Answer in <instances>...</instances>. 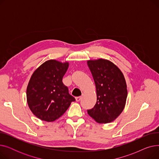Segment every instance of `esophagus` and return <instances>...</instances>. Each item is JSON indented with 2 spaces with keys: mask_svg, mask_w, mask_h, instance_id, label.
<instances>
[{
  "mask_svg": "<svg viewBox=\"0 0 159 159\" xmlns=\"http://www.w3.org/2000/svg\"><path fill=\"white\" fill-rule=\"evenodd\" d=\"M81 98H82V97H77L75 98V99H76V101H77V102L80 101V100H81Z\"/></svg>",
  "mask_w": 159,
  "mask_h": 159,
  "instance_id": "esophagus-1",
  "label": "esophagus"
}]
</instances>
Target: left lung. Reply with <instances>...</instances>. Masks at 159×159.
<instances>
[{"label":"left lung","instance_id":"1","mask_svg":"<svg viewBox=\"0 0 159 159\" xmlns=\"http://www.w3.org/2000/svg\"><path fill=\"white\" fill-rule=\"evenodd\" d=\"M87 62L97 91V102L88 113L98 123H110L118 117L126 104V80L118 67L110 61L100 58Z\"/></svg>","mask_w":159,"mask_h":159}]
</instances>
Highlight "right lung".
<instances>
[{"mask_svg": "<svg viewBox=\"0 0 159 159\" xmlns=\"http://www.w3.org/2000/svg\"><path fill=\"white\" fill-rule=\"evenodd\" d=\"M68 66V62L49 60L31 75L26 90L27 102L32 113L40 120L55 121L75 101L62 82Z\"/></svg>", "mask_w": 159, "mask_h": 159, "instance_id": "add662e5", "label": "right lung"}]
</instances>
